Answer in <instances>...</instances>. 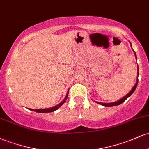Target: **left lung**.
<instances>
[{
    "label": "left lung",
    "instance_id": "left-lung-1",
    "mask_svg": "<svg viewBox=\"0 0 149 149\" xmlns=\"http://www.w3.org/2000/svg\"><path fill=\"white\" fill-rule=\"evenodd\" d=\"M130 43L131 45V42H130ZM131 47H132V45H131ZM134 51V50H133ZM134 55H135V58H136V53L134 51ZM138 76H139V68L137 67V76H136V83H135V85L134 86L132 87V90L130 91L127 95H125V96H124L123 97H122V98L120 99V100H118L117 102H112V103H102V102H96V103L99 104H101V105L102 106H104V107H113V106H118V105H120V104H121L122 103H123V102L125 101L129 97H130L132 95L133 92H134L135 89H136V86H137V84H138Z\"/></svg>",
    "mask_w": 149,
    "mask_h": 149
}]
</instances>
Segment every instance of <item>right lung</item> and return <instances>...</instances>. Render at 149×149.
<instances>
[{
  "label": "right lung",
  "instance_id": "1",
  "mask_svg": "<svg viewBox=\"0 0 149 149\" xmlns=\"http://www.w3.org/2000/svg\"><path fill=\"white\" fill-rule=\"evenodd\" d=\"M69 90H68L67 94H66V97H65V98L64 99V100H63L61 102H60V103H59V104H57V105L54 106V107H51V108H48V109H29V110H31V111H35V112H37V113H50V112L54 111L57 110V109H59V108L62 105V104H64V102H66V100H67L68 95H69Z\"/></svg>",
  "mask_w": 149,
  "mask_h": 149
}]
</instances>
